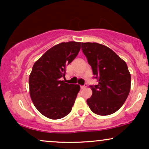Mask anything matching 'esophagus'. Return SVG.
<instances>
[{"instance_id": "1", "label": "esophagus", "mask_w": 149, "mask_h": 149, "mask_svg": "<svg viewBox=\"0 0 149 149\" xmlns=\"http://www.w3.org/2000/svg\"><path fill=\"white\" fill-rule=\"evenodd\" d=\"M86 87H87V84H85L84 85H80V89H81V90H83V89H85Z\"/></svg>"}]
</instances>
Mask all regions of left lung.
Listing matches in <instances>:
<instances>
[{
    "mask_svg": "<svg viewBox=\"0 0 149 149\" xmlns=\"http://www.w3.org/2000/svg\"><path fill=\"white\" fill-rule=\"evenodd\" d=\"M81 48L98 84L90 85L92 95L87 100L95 113L108 116L123 105L130 91L131 76L125 61L111 49L97 42H82Z\"/></svg>",
    "mask_w": 149,
    "mask_h": 149,
    "instance_id": "obj_1",
    "label": "left lung"
}]
</instances>
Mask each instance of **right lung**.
<instances>
[{"label":"right lung","mask_w":149,"mask_h":149,"mask_svg":"<svg viewBox=\"0 0 149 149\" xmlns=\"http://www.w3.org/2000/svg\"><path fill=\"white\" fill-rule=\"evenodd\" d=\"M81 42L70 41L53 46L33 64L29 76V93L37 110L57 120L71 112L80 91L79 85L68 84L61 78L66 66L78 55Z\"/></svg>","instance_id":"right-lung-1"}]
</instances>
